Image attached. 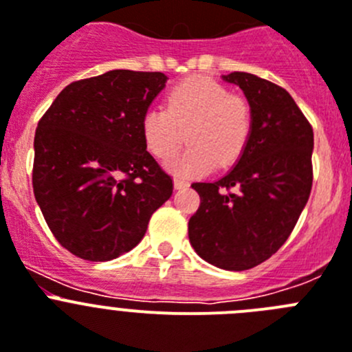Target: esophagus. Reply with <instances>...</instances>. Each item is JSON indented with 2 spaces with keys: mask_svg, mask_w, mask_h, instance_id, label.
Returning <instances> with one entry per match:
<instances>
[{
  "mask_svg": "<svg viewBox=\"0 0 352 352\" xmlns=\"http://www.w3.org/2000/svg\"><path fill=\"white\" fill-rule=\"evenodd\" d=\"M173 186H175V189H184V188H188L189 182L188 180L180 179V177H177V179L173 180Z\"/></svg>",
  "mask_w": 352,
  "mask_h": 352,
  "instance_id": "esophagus-1",
  "label": "esophagus"
}]
</instances>
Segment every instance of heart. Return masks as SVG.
I'll use <instances>...</instances> for the list:
<instances>
[{
	"label": "heart",
	"instance_id": "obj_1",
	"mask_svg": "<svg viewBox=\"0 0 352 352\" xmlns=\"http://www.w3.org/2000/svg\"><path fill=\"white\" fill-rule=\"evenodd\" d=\"M140 129L148 153L163 161L188 140V151L170 166L186 175L204 173L242 157L252 133V107L243 94L230 93L214 78L191 77L166 93L164 109L145 110Z\"/></svg>",
	"mask_w": 352,
	"mask_h": 352
}]
</instances>
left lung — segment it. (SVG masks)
Here are the masks:
<instances>
[{
    "label": "left lung",
    "instance_id": "8db88e82",
    "mask_svg": "<svg viewBox=\"0 0 352 352\" xmlns=\"http://www.w3.org/2000/svg\"><path fill=\"white\" fill-rule=\"evenodd\" d=\"M252 107V133L236 166L195 182L199 207L188 224L199 258L242 272L284 245L312 189L314 131L284 87L245 72L224 75Z\"/></svg>",
    "mask_w": 352,
    "mask_h": 352
}]
</instances>
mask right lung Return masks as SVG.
I'll list each match as a JSON object with an SVG mask.
<instances>
[{
	"label": "right lung",
	"mask_w": 352,
	"mask_h": 352,
	"mask_svg": "<svg viewBox=\"0 0 352 352\" xmlns=\"http://www.w3.org/2000/svg\"><path fill=\"white\" fill-rule=\"evenodd\" d=\"M161 72L112 69L72 82L34 133L33 191L66 251L110 261L144 239L173 180L147 153L142 116L164 87Z\"/></svg>",
	"instance_id": "add662e5"
}]
</instances>
